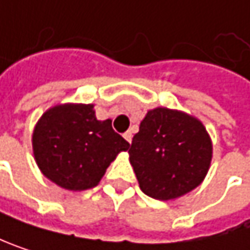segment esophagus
<instances>
[{
  "mask_svg": "<svg viewBox=\"0 0 250 250\" xmlns=\"http://www.w3.org/2000/svg\"><path fill=\"white\" fill-rule=\"evenodd\" d=\"M124 138L131 144V141H132V131H126V132L124 134Z\"/></svg>",
  "mask_w": 250,
  "mask_h": 250,
  "instance_id": "1",
  "label": "esophagus"
}]
</instances>
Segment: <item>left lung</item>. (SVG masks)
I'll list each match as a JSON object with an SVG mask.
<instances>
[{
	"mask_svg": "<svg viewBox=\"0 0 250 250\" xmlns=\"http://www.w3.org/2000/svg\"><path fill=\"white\" fill-rule=\"evenodd\" d=\"M129 162L141 190L160 201L198 187L211 165L212 144L201 121L181 110H148L134 135Z\"/></svg>",
	"mask_w": 250,
	"mask_h": 250,
	"instance_id": "obj_1",
	"label": "left lung"
}]
</instances>
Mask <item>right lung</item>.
<instances>
[{"mask_svg":"<svg viewBox=\"0 0 250 250\" xmlns=\"http://www.w3.org/2000/svg\"><path fill=\"white\" fill-rule=\"evenodd\" d=\"M93 104H57L38 121L33 154L41 172L68 190L94 188L109 165L129 143L112 128V121H97Z\"/></svg>","mask_w":250,"mask_h":250,"instance_id":"right-lung-1","label":"right lung"}]
</instances>
